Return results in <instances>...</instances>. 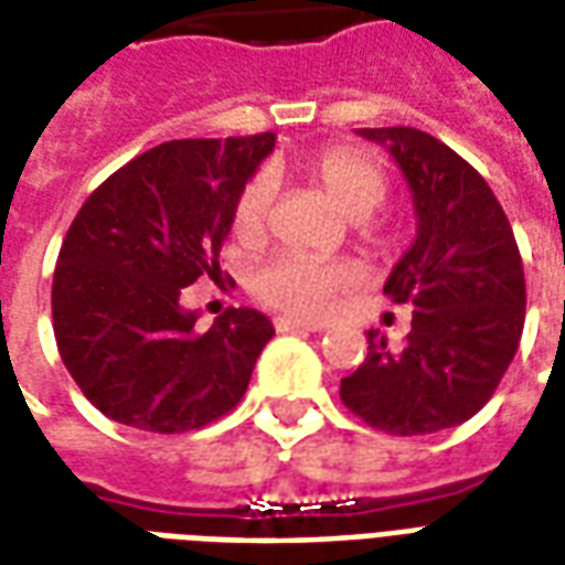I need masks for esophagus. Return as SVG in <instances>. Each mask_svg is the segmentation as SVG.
Segmentation results:
<instances>
[{
  "mask_svg": "<svg viewBox=\"0 0 565 565\" xmlns=\"http://www.w3.org/2000/svg\"><path fill=\"white\" fill-rule=\"evenodd\" d=\"M275 329L278 332H323V323H308V320H296V317H275Z\"/></svg>",
  "mask_w": 565,
  "mask_h": 565,
  "instance_id": "esophagus-1",
  "label": "esophagus"
}]
</instances>
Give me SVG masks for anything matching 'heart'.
Returning <instances> with one entry per match:
<instances>
[{
  "instance_id": "heart-1",
  "label": "heart",
  "mask_w": 565,
  "mask_h": 565,
  "mask_svg": "<svg viewBox=\"0 0 565 565\" xmlns=\"http://www.w3.org/2000/svg\"><path fill=\"white\" fill-rule=\"evenodd\" d=\"M305 177L311 179L344 215L356 218V233L365 245L386 248L392 242V233L380 221L371 218V212L386 198V173L371 154L350 149V146H332L305 161ZM269 179H250L248 185L242 188L236 209H233V233L242 242H257L269 224ZM353 281H356V271L347 263L317 260V257L284 250L254 271L250 287H254L257 299L271 308L317 320L335 308L338 296L350 290Z\"/></svg>"
}]
</instances>
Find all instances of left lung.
I'll list each match as a JSON object with an SVG mask.
<instances>
[{
  "mask_svg": "<svg viewBox=\"0 0 565 565\" xmlns=\"http://www.w3.org/2000/svg\"><path fill=\"white\" fill-rule=\"evenodd\" d=\"M407 179L416 239L383 284L413 305L411 335L388 347L367 332L365 362L341 401L398 437L446 431L482 411L515 359L524 329V266L503 206L461 154L419 128H359Z\"/></svg>",
  "mask_w": 565,
  "mask_h": 565,
  "instance_id": "left-lung-1",
  "label": "left lung"
}]
</instances>
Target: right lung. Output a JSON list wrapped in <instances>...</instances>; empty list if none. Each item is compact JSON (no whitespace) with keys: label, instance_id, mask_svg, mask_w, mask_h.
Instances as JSON below:
<instances>
[{"label":"right lung","instance_id":"obj_1","mask_svg":"<svg viewBox=\"0 0 565 565\" xmlns=\"http://www.w3.org/2000/svg\"><path fill=\"white\" fill-rule=\"evenodd\" d=\"M275 134L170 140L95 188L53 271V332L74 383L107 419L152 434L198 431L230 413L275 329L227 308L198 332L182 290L221 281V242Z\"/></svg>","mask_w":565,"mask_h":565}]
</instances>
